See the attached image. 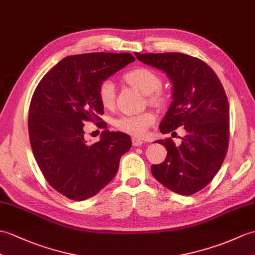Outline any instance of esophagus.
<instances>
[{"label": "esophagus", "instance_id": "esophagus-1", "mask_svg": "<svg viewBox=\"0 0 255 255\" xmlns=\"http://www.w3.org/2000/svg\"><path fill=\"white\" fill-rule=\"evenodd\" d=\"M131 142L133 146H140L142 143H143V140H141L139 138H132Z\"/></svg>", "mask_w": 255, "mask_h": 255}]
</instances>
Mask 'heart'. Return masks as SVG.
I'll return each instance as SVG.
<instances>
[{
  "label": "heart",
  "instance_id": "b5f03b06",
  "mask_svg": "<svg viewBox=\"0 0 255 255\" xmlns=\"http://www.w3.org/2000/svg\"><path fill=\"white\" fill-rule=\"evenodd\" d=\"M125 80L128 84L137 89L145 96H149L150 102L156 105L164 103V98L158 93L161 88V79L152 70L138 67L131 69L125 75ZM98 97L100 102L105 108H111L115 102V85L112 80H104L101 82L98 89ZM155 122V116L152 113H144L140 115H127L117 118L115 126L123 132L140 137L143 135L146 130Z\"/></svg>",
  "mask_w": 255,
  "mask_h": 255
}]
</instances>
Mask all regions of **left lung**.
<instances>
[{"mask_svg": "<svg viewBox=\"0 0 255 255\" xmlns=\"http://www.w3.org/2000/svg\"><path fill=\"white\" fill-rule=\"evenodd\" d=\"M139 61L166 74L173 102L159 124L162 133L183 127L181 143L157 140L167 155L152 165L154 178L169 190L190 195L203 189L220 170L229 140V105L224 88L203 61L182 53H134Z\"/></svg>", "mask_w": 255, "mask_h": 255, "instance_id": "1", "label": "left lung"}]
</instances>
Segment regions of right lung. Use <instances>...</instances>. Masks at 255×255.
<instances>
[{"label":"right lung","mask_w":255,"mask_h":255,"mask_svg":"<svg viewBox=\"0 0 255 255\" xmlns=\"http://www.w3.org/2000/svg\"><path fill=\"white\" fill-rule=\"evenodd\" d=\"M134 61L130 53H87L63 58L47 73L29 108L30 144L44 178L75 201L91 198L114 178L121 157L131 147L124 132L103 130L96 143L85 139L86 121L101 122L98 89ZM97 123V124H100Z\"/></svg>","instance_id":"1"}]
</instances>
